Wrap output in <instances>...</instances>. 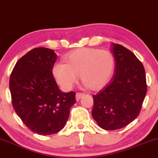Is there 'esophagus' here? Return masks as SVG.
<instances>
[{"instance_id": "obj_1", "label": "esophagus", "mask_w": 158, "mask_h": 158, "mask_svg": "<svg viewBox=\"0 0 158 158\" xmlns=\"http://www.w3.org/2000/svg\"><path fill=\"white\" fill-rule=\"evenodd\" d=\"M84 95H85V94L80 93V92H78V93H77V95H76V98H77V100H79V99H80Z\"/></svg>"}]
</instances>
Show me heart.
Returning a JSON list of instances; mask_svg holds the SVG:
<instances>
[{"mask_svg": "<svg viewBox=\"0 0 158 158\" xmlns=\"http://www.w3.org/2000/svg\"><path fill=\"white\" fill-rule=\"evenodd\" d=\"M65 64L57 63L52 68L56 81L65 90H70L80 76L82 83L92 90L102 89L114 73L113 54L97 48H79L64 58Z\"/></svg>", "mask_w": 158, "mask_h": 158, "instance_id": "b5f03b06", "label": "heart"}]
</instances>
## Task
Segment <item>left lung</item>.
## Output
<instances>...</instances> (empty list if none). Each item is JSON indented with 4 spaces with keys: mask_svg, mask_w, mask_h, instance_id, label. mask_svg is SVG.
Listing matches in <instances>:
<instances>
[{
    "mask_svg": "<svg viewBox=\"0 0 158 158\" xmlns=\"http://www.w3.org/2000/svg\"><path fill=\"white\" fill-rule=\"evenodd\" d=\"M114 73L109 84L93 95L92 117L106 130H117L137 118L147 92L146 73L140 61L129 50L113 44Z\"/></svg>",
    "mask_w": 158,
    "mask_h": 158,
    "instance_id": "1",
    "label": "left lung"
}]
</instances>
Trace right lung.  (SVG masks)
Returning <instances> with one entry per match:
<instances>
[{"label": "right lung", "mask_w": 158, "mask_h": 158, "mask_svg": "<svg viewBox=\"0 0 158 158\" xmlns=\"http://www.w3.org/2000/svg\"><path fill=\"white\" fill-rule=\"evenodd\" d=\"M53 50L32 49L17 61L10 78L12 104L23 124L41 135L64 128L76 92L60 91L52 74L56 61Z\"/></svg>", "instance_id": "add662e5"}]
</instances>
